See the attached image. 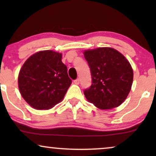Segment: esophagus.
I'll return each mask as SVG.
<instances>
[{
  "instance_id": "1",
  "label": "esophagus",
  "mask_w": 156,
  "mask_h": 156,
  "mask_svg": "<svg viewBox=\"0 0 156 156\" xmlns=\"http://www.w3.org/2000/svg\"><path fill=\"white\" fill-rule=\"evenodd\" d=\"M74 83L75 84H80V79H76V80H74Z\"/></svg>"
}]
</instances>
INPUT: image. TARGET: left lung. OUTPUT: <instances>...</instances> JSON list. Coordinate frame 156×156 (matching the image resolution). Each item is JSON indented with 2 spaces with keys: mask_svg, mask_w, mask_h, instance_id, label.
<instances>
[{
  "mask_svg": "<svg viewBox=\"0 0 156 156\" xmlns=\"http://www.w3.org/2000/svg\"><path fill=\"white\" fill-rule=\"evenodd\" d=\"M90 68L91 85L84 91L87 99L100 109L120 106L131 91L133 69L123 55L111 48L84 51Z\"/></svg>",
  "mask_w": 156,
  "mask_h": 156,
  "instance_id": "left-lung-1",
  "label": "left lung"
}]
</instances>
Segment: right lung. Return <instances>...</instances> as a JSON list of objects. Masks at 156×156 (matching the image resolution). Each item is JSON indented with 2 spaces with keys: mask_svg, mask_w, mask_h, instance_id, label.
<instances>
[{
  "mask_svg": "<svg viewBox=\"0 0 156 156\" xmlns=\"http://www.w3.org/2000/svg\"><path fill=\"white\" fill-rule=\"evenodd\" d=\"M71 84L62 54L52 50L40 51L30 57L18 75L23 98L38 110L50 109L59 103Z\"/></svg>",
  "mask_w": 156,
  "mask_h": 156,
  "instance_id": "add662e5",
  "label": "right lung"
}]
</instances>
